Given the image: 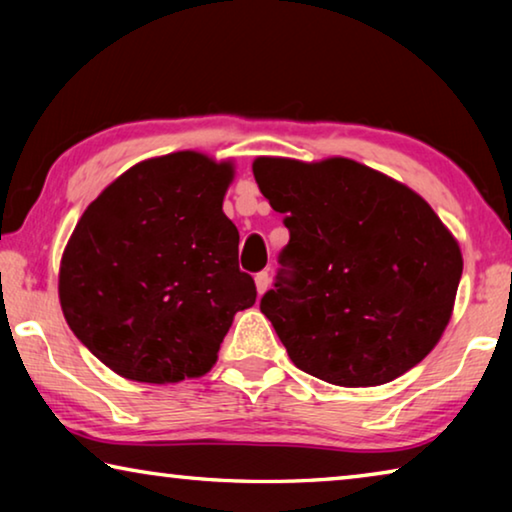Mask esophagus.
<instances>
[{"label": "esophagus", "instance_id": "34e87169", "mask_svg": "<svg viewBox=\"0 0 512 512\" xmlns=\"http://www.w3.org/2000/svg\"><path fill=\"white\" fill-rule=\"evenodd\" d=\"M255 287H257L259 296H262V293H266V289L271 287V275H268V271H262L255 275Z\"/></svg>", "mask_w": 512, "mask_h": 512}]
</instances>
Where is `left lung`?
I'll list each match as a JSON object with an SVG mask.
<instances>
[{"mask_svg":"<svg viewBox=\"0 0 512 512\" xmlns=\"http://www.w3.org/2000/svg\"><path fill=\"white\" fill-rule=\"evenodd\" d=\"M289 244L262 314L300 370L388 384L436 348L463 273L458 241L411 187L350 158H255Z\"/></svg>","mask_w":512,"mask_h":512,"instance_id":"obj_1","label":"left lung"}]
</instances>
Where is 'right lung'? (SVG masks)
<instances>
[{"label": "right lung", "mask_w": 512, "mask_h": 512, "mask_svg": "<svg viewBox=\"0 0 512 512\" xmlns=\"http://www.w3.org/2000/svg\"><path fill=\"white\" fill-rule=\"evenodd\" d=\"M232 160L176 151L137 162L88 205L60 259L58 296L85 348L124 379L203 377L257 291L223 214Z\"/></svg>", "instance_id": "obj_1"}]
</instances>
